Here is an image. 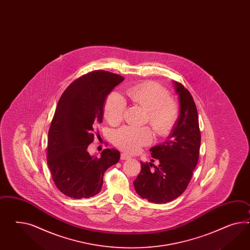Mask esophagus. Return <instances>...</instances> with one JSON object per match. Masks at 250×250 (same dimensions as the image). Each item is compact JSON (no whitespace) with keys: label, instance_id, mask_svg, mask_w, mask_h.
<instances>
[{"label":"esophagus","instance_id":"obj_1","mask_svg":"<svg viewBox=\"0 0 250 250\" xmlns=\"http://www.w3.org/2000/svg\"><path fill=\"white\" fill-rule=\"evenodd\" d=\"M130 157H131V156L127 155V154H125V153H122L121 154L122 160H126V159H128Z\"/></svg>","mask_w":250,"mask_h":250}]
</instances>
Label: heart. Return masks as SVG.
Here are the masks:
<instances>
[{
    "label": "heart",
    "instance_id": "heart-1",
    "mask_svg": "<svg viewBox=\"0 0 250 250\" xmlns=\"http://www.w3.org/2000/svg\"><path fill=\"white\" fill-rule=\"evenodd\" d=\"M130 102L146 109L145 123H149L159 136L168 135L179 117V106L165 87L154 82H146L125 89ZM126 110V101L122 95L112 93L104 105V115L112 125H119ZM113 141L118 148L127 153H136L152 141V132L147 126H124L117 130Z\"/></svg>",
    "mask_w": 250,
    "mask_h": 250
}]
</instances>
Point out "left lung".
Instances as JSON below:
<instances>
[{
	"instance_id": "1",
	"label": "left lung",
	"mask_w": 250,
	"mask_h": 250,
	"mask_svg": "<svg viewBox=\"0 0 250 250\" xmlns=\"http://www.w3.org/2000/svg\"><path fill=\"white\" fill-rule=\"evenodd\" d=\"M175 83L180 101L176 126L166 142L150 149L158 166L141 162V171L134 181L136 193L149 202H170L182 195L198 162L201 134L196 104L182 83Z\"/></svg>"
}]
</instances>
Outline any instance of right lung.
Returning a JSON list of instances; mask_svg holds the SVG:
<instances>
[{"mask_svg":"<svg viewBox=\"0 0 250 250\" xmlns=\"http://www.w3.org/2000/svg\"><path fill=\"white\" fill-rule=\"evenodd\" d=\"M125 78L95 70L70 83L62 93L48 133L47 165L56 188L68 197L89 198L101 191L103 177L120 159L115 149L92 156L87 147L99 134L108 94Z\"/></svg>","mask_w":250,"mask_h":250,"instance_id":"right-lung-1","label":"right lung"}]
</instances>
